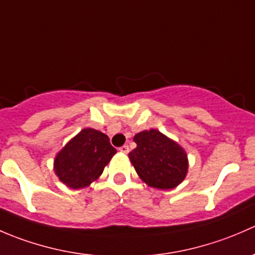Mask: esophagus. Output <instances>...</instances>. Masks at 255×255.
<instances>
[{
  "label": "esophagus",
  "mask_w": 255,
  "mask_h": 255,
  "mask_svg": "<svg viewBox=\"0 0 255 255\" xmlns=\"http://www.w3.org/2000/svg\"><path fill=\"white\" fill-rule=\"evenodd\" d=\"M118 150H120L121 153L127 154L128 151H129V146H128V145H122V146H120V149H118Z\"/></svg>",
  "instance_id": "esophagus-1"
}]
</instances>
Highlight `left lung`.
Masks as SVG:
<instances>
[{
	"label": "left lung",
	"instance_id": "obj_1",
	"mask_svg": "<svg viewBox=\"0 0 255 255\" xmlns=\"http://www.w3.org/2000/svg\"><path fill=\"white\" fill-rule=\"evenodd\" d=\"M137 148L129 159L140 179L149 186L169 190L186 176L187 156L184 149L159 130H144L134 135Z\"/></svg>",
	"mask_w": 255,
	"mask_h": 255
}]
</instances>
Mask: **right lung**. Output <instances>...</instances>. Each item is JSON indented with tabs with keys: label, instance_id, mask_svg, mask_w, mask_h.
Listing matches in <instances>:
<instances>
[{
	"label": "right lung",
	"instance_id": "right-lung-1",
	"mask_svg": "<svg viewBox=\"0 0 255 255\" xmlns=\"http://www.w3.org/2000/svg\"><path fill=\"white\" fill-rule=\"evenodd\" d=\"M116 151L106 134L85 128L59 151L54 170L69 187L81 189L101 175Z\"/></svg>",
	"mask_w": 255,
	"mask_h": 255
}]
</instances>
